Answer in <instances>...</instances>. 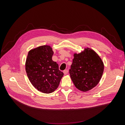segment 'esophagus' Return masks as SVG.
Instances as JSON below:
<instances>
[{"instance_id": "esophagus-1", "label": "esophagus", "mask_w": 125, "mask_h": 125, "mask_svg": "<svg viewBox=\"0 0 125 125\" xmlns=\"http://www.w3.org/2000/svg\"><path fill=\"white\" fill-rule=\"evenodd\" d=\"M63 73L65 75H67L68 73V70H65L64 71H63Z\"/></svg>"}]
</instances>
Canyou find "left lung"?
Here are the masks:
<instances>
[{
    "instance_id": "8db88e82",
    "label": "left lung",
    "mask_w": 125,
    "mask_h": 125,
    "mask_svg": "<svg viewBox=\"0 0 125 125\" xmlns=\"http://www.w3.org/2000/svg\"><path fill=\"white\" fill-rule=\"evenodd\" d=\"M69 70L71 80L79 90L87 92L99 82L104 71L101 59L93 49L87 48L80 53H74Z\"/></svg>"
}]
</instances>
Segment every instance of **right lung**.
Segmentation results:
<instances>
[{
	"mask_svg": "<svg viewBox=\"0 0 125 125\" xmlns=\"http://www.w3.org/2000/svg\"><path fill=\"white\" fill-rule=\"evenodd\" d=\"M53 53L52 48L47 45L32 49L28 52L25 63L30 82L44 94L54 92L64 75L59 70L58 64L52 59Z\"/></svg>",
	"mask_w": 125,
	"mask_h": 125,
	"instance_id": "1",
	"label": "right lung"
}]
</instances>
